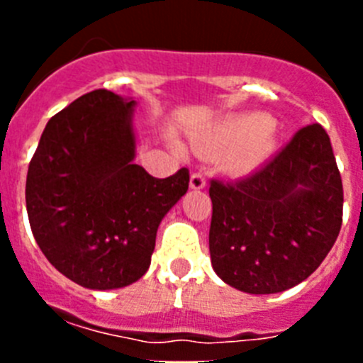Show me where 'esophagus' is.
Masks as SVG:
<instances>
[{
  "label": "esophagus",
  "mask_w": 363,
  "mask_h": 363,
  "mask_svg": "<svg viewBox=\"0 0 363 363\" xmlns=\"http://www.w3.org/2000/svg\"><path fill=\"white\" fill-rule=\"evenodd\" d=\"M189 184H191V189H194V191H200V189L205 187V184H207V182H205V176L201 174V172H194V174L191 176V182H189Z\"/></svg>",
  "instance_id": "obj_1"
}]
</instances>
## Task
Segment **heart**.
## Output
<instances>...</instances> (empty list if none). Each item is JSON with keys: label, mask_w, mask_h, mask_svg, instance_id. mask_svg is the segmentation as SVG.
<instances>
[{"label": "heart", "mask_w": 363, "mask_h": 363, "mask_svg": "<svg viewBox=\"0 0 363 363\" xmlns=\"http://www.w3.org/2000/svg\"><path fill=\"white\" fill-rule=\"evenodd\" d=\"M200 156H220L223 172L242 178L265 165L278 147V130L265 114L247 112L221 120L192 138Z\"/></svg>", "instance_id": "1"}]
</instances>
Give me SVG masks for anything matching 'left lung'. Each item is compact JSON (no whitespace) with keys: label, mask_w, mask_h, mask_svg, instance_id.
Wrapping results in <instances>:
<instances>
[{"label":"left lung","mask_w":363,"mask_h":363,"mask_svg":"<svg viewBox=\"0 0 363 363\" xmlns=\"http://www.w3.org/2000/svg\"><path fill=\"white\" fill-rule=\"evenodd\" d=\"M211 264L227 285L274 294L309 278L342 227L344 189L322 125L298 130L274 160L238 184L213 182Z\"/></svg>","instance_id":"8db88e82"}]
</instances>
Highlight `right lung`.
<instances>
[{
    "label": "right lung",
    "mask_w": 363,
    "mask_h": 363,
    "mask_svg": "<svg viewBox=\"0 0 363 363\" xmlns=\"http://www.w3.org/2000/svg\"><path fill=\"white\" fill-rule=\"evenodd\" d=\"M136 99L99 89L52 116L28 165L27 213L41 252L82 287L120 289L147 272L189 171L154 178L134 163Z\"/></svg>",
    "instance_id": "right-lung-1"
}]
</instances>
